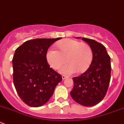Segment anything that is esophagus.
Returning <instances> with one entry per match:
<instances>
[{
    "instance_id": "1",
    "label": "esophagus",
    "mask_w": 124,
    "mask_h": 124,
    "mask_svg": "<svg viewBox=\"0 0 124 124\" xmlns=\"http://www.w3.org/2000/svg\"><path fill=\"white\" fill-rule=\"evenodd\" d=\"M62 79H65L66 78H68V76H65V75H62Z\"/></svg>"
}]
</instances>
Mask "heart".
I'll list each match as a JSON object with an SVG mask.
<instances>
[{"mask_svg":"<svg viewBox=\"0 0 124 124\" xmlns=\"http://www.w3.org/2000/svg\"><path fill=\"white\" fill-rule=\"evenodd\" d=\"M59 51L50 48L46 53V60L54 70L65 62L68 63L60 69L65 75L75 72L83 73L89 67L93 59V51L89 44L73 39H66L57 44Z\"/></svg>","mask_w":124,"mask_h":124,"instance_id":"obj_1","label":"heart"}]
</instances>
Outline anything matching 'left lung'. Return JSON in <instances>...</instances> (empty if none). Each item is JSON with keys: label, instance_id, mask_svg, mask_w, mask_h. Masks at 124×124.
I'll return each mask as SVG.
<instances>
[{"label": "left lung", "instance_id": "obj_1", "mask_svg": "<svg viewBox=\"0 0 124 124\" xmlns=\"http://www.w3.org/2000/svg\"><path fill=\"white\" fill-rule=\"evenodd\" d=\"M82 40L92 48L93 59L84 73L73 78L74 86L70 95L78 103L92 106L100 103L106 94L111 79V58L102 44L86 38Z\"/></svg>", "mask_w": 124, "mask_h": 124}]
</instances>
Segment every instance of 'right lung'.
<instances>
[{"label": "right lung", "instance_id": "right-lung-1", "mask_svg": "<svg viewBox=\"0 0 124 124\" xmlns=\"http://www.w3.org/2000/svg\"><path fill=\"white\" fill-rule=\"evenodd\" d=\"M61 39L28 40L15 51L12 60L14 85L28 106L39 107L48 102L62 81L61 75L50 68L46 57L49 46Z\"/></svg>", "mask_w": 124, "mask_h": 124}]
</instances>
